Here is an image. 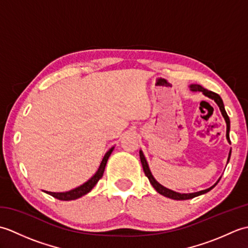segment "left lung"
<instances>
[{"instance_id": "1", "label": "left lung", "mask_w": 248, "mask_h": 248, "mask_svg": "<svg viewBox=\"0 0 248 248\" xmlns=\"http://www.w3.org/2000/svg\"><path fill=\"white\" fill-rule=\"evenodd\" d=\"M189 89H191V91H192L193 93H196V92L202 93L205 97H208V98H210V99L214 100V102L218 105V108H219V109H220V113H222L223 117H224V119H225V121H226V124H227V130H226V139H227L228 143L230 144V138H229V132H230V119H229L228 115H227V113H226V110H225V107H224V103H223L222 98H220L217 93H213V92H210V91H208V89L203 88L202 86L198 85V84H191V85H189ZM230 155H231V149H230V151H229V155H228V159H227V164H228V162H229V160H230ZM140 157L141 165H143V170H144L145 175L147 176V178L149 179V182L151 183V186L155 187V191H156L157 193L163 195V196L170 198V199H175V200L192 199V198H194V197L199 196V195H202V194L208 193L209 191H211V189H212L215 186H217V184L218 183V181L220 180V178H222V177H219L218 180H217V182H215L211 187H209V188H207V189H202V191L195 192V193H187V194H186V193H178V192L172 191V189H170V188H167V187H165V186H163L162 184H160L159 182H157V181L155 180V177L152 176V173H151V171H150V168H149V165H148V162H147L146 157H145V155H144V154H143V151H141V150H140Z\"/></svg>"}]
</instances>
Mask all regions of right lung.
I'll return each instance as SVG.
<instances>
[{"mask_svg": "<svg viewBox=\"0 0 248 248\" xmlns=\"http://www.w3.org/2000/svg\"><path fill=\"white\" fill-rule=\"evenodd\" d=\"M114 148L115 147H112V148L108 149L107 154L104 155L101 163H100V166L98 168V170L96 171V173H94V175L91 179H88L85 183H83L82 186H78L73 189H70V191H67V192H61V193H54V192H48V191H44V192L51 195V196H53L57 199H60V200H75V199H78V198L84 196V195H86L87 193L92 191L93 186L97 184V182L102 178L105 166H107L108 160L110 154L113 152Z\"/></svg>", "mask_w": 248, "mask_h": 248, "instance_id": "right-lung-1", "label": "right lung"}]
</instances>
